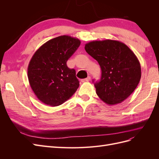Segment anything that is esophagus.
Returning a JSON list of instances; mask_svg holds the SVG:
<instances>
[{
    "mask_svg": "<svg viewBox=\"0 0 159 159\" xmlns=\"http://www.w3.org/2000/svg\"><path fill=\"white\" fill-rule=\"evenodd\" d=\"M90 80V77H88L87 78H85V79H82L81 80V82H87V81H89Z\"/></svg>",
    "mask_w": 159,
    "mask_h": 159,
    "instance_id": "obj_1",
    "label": "esophagus"
}]
</instances>
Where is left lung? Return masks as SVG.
Masks as SVG:
<instances>
[{
  "label": "left lung",
  "mask_w": 159,
  "mask_h": 159,
  "mask_svg": "<svg viewBox=\"0 0 159 159\" xmlns=\"http://www.w3.org/2000/svg\"><path fill=\"white\" fill-rule=\"evenodd\" d=\"M85 50L102 69V78L94 84L99 98L111 105L123 102L141 80V64L135 54L124 43L113 40L89 42Z\"/></svg>",
  "instance_id": "1"
}]
</instances>
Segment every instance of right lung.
<instances>
[{
    "label": "right lung",
    "mask_w": 159,
    "mask_h": 159,
    "mask_svg": "<svg viewBox=\"0 0 159 159\" xmlns=\"http://www.w3.org/2000/svg\"><path fill=\"white\" fill-rule=\"evenodd\" d=\"M81 44L77 38L60 36L44 43L34 54L28 66L30 87L40 102L52 107L69 99L80 85L75 70L66 62Z\"/></svg>",
    "instance_id": "obj_1"
}]
</instances>
